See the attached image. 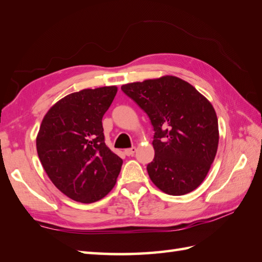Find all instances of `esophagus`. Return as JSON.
Wrapping results in <instances>:
<instances>
[{
	"label": "esophagus",
	"instance_id": "esophagus-1",
	"mask_svg": "<svg viewBox=\"0 0 262 262\" xmlns=\"http://www.w3.org/2000/svg\"><path fill=\"white\" fill-rule=\"evenodd\" d=\"M136 147H131V148H129V149H125L124 150V154L126 155V156H133L135 155V152H136Z\"/></svg>",
	"mask_w": 262,
	"mask_h": 262
}]
</instances>
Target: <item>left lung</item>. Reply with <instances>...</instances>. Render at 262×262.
<instances>
[{"instance_id": "left-lung-1", "label": "left lung", "mask_w": 262, "mask_h": 262, "mask_svg": "<svg viewBox=\"0 0 262 262\" xmlns=\"http://www.w3.org/2000/svg\"><path fill=\"white\" fill-rule=\"evenodd\" d=\"M149 116L154 126L155 158L150 179L166 194L179 196L205 179L219 146L217 116L194 86L164 76L121 87Z\"/></svg>"}]
</instances>
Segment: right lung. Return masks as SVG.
<instances>
[{
    "label": "right lung",
    "instance_id": "right-lung-1",
    "mask_svg": "<svg viewBox=\"0 0 262 262\" xmlns=\"http://www.w3.org/2000/svg\"><path fill=\"white\" fill-rule=\"evenodd\" d=\"M118 89L72 93L52 106L40 125L37 151L45 171L61 193L94 203L114 187L122 164L105 141L102 119Z\"/></svg>",
    "mask_w": 262,
    "mask_h": 262
}]
</instances>
